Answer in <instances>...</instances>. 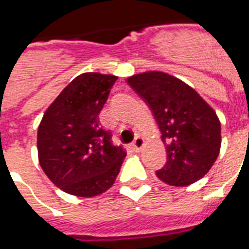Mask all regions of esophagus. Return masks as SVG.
I'll return each instance as SVG.
<instances>
[{
	"mask_svg": "<svg viewBox=\"0 0 249 249\" xmlns=\"http://www.w3.org/2000/svg\"><path fill=\"white\" fill-rule=\"evenodd\" d=\"M143 146H144L143 138H142V137H136V140L133 141V143H132L133 150H134L136 152H140Z\"/></svg>",
	"mask_w": 249,
	"mask_h": 249,
	"instance_id": "obj_1",
	"label": "esophagus"
}]
</instances>
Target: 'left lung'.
<instances>
[{"instance_id":"1","label":"left lung","mask_w":249,"mask_h":249,"mask_svg":"<svg viewBox=\"0 0 249 249\" xmlns=\"http://www.w3.org/2000/svg\"><path fill=\"white\" fill-rule=\"evenodd\" d=\"M155 116L166 148L156 176L170 186H189L208 173L221 148V123L214 109L190 85L165 72L126 79Z\"/></svg>"}]
</instances>
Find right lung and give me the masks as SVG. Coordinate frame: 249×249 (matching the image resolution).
<instances>
[{
    "instance_id": "right-lung-1",
    "label": "right lung",
    "mask_w": 249,
    "mask_h": 249,
    "mask_svg": "<svg viewBox=\"0 0 249 249\" xmlns=\"http://www.w3.org/2000/svg\"><path fill=\"white\" fill-rule=\"evenodd\" d=\"M113 75L86 72L68 84L45 111L37 132L38 161L64 193L91 197L113 185L126 152L99 124Z\"/></svg>"
}]
</instances>
